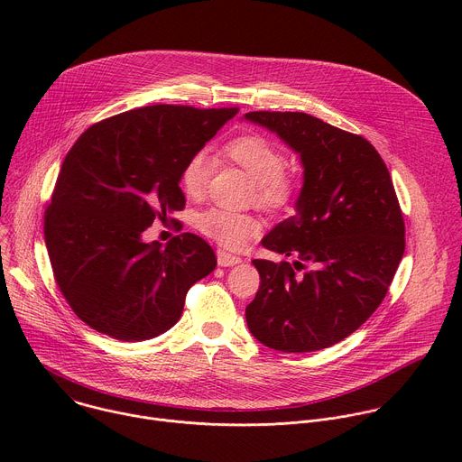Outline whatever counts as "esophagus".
I'll return each mask as SVG.
<instances>
[{
    "instance_id": "34e87169",
    "label": "esophagus",
    "mask_w": 462,
    "mask_h": 462,
    "mask_svg": "<svg viewBox=\"0 0 462 462\" xmlns=\"http://www.w3.org/2000/svg\"><path fill=\"white\" fill-rule=\"evenodd\" d=\"M237 263H241V257L232 255V254L223 252V250L217 252V265L219 267H234V265H237Z\"/></svg>"
}]
</instances>
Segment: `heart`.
Listing matches in <instances>:
<instances>
[{"label": "heart", "instance_id": "b5f03b06", "mask_svg": "<svg viewBox=\"0 0 462 462\" xmlns=\"http://www.w3.org/2000/svg\"><path fill=\"white\" fill-rule=\"evenodd\" d=\"M226 155L241 166L255 182V197L261 205L271 208H289L300 193V180L283 171L285 159L282 152L265 137L243 135L225 148ZM212 162L207 152L193 153L180 171V186L189 197H199L208 184ZM201 232L225 248H243L257 232L259 223L246 214L226 208H208L197 219Z\"/></svg>", "mask_w": 462, "mask_h": 462}]
</instances>
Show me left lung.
Instances as JSON below:
<instances>
[{
	"instance_id": "obj_1",
	"label": "left lung",
	"mask_w": 462,
	"mask_h": 462,
	"mask_svg": "<svg viewBox=\"0 0 462 462\" xmlns=\"http://www.w3.org/2000/svg\"><path fill=\"white\" fill-rule=\"evenodd\" d=\"M303 166L296 214L261 245L292 263L254 259L261 285L245 316L255 340L282 353L331 347L376 310L406 248L391 175L360 135L307 113L252 111Z\"/></svg>"
}]
</instances>
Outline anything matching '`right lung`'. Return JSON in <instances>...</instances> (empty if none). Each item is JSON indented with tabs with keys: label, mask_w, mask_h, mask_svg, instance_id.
<instances>
[{
	"label": "right lung",
	"mask_w": 462,
	"mask_h": 462,
	"mask_svg": "<svg viewBox=\"0 0 462 462\" xmlns=\"http://www.w3.org/2000/svg\"><path fill=\"white\" fill-rule=\"evenodd\" d=\"M237 111L131 109L91 125L69 150L43 234L63 298L95 331L122 342L166 333L189 287L216 269V254L199 236L184 232L162 248L143 234L184 208V164Z\"/></svg>",
	"instance_id": "add662e5"
}]
</instances>
